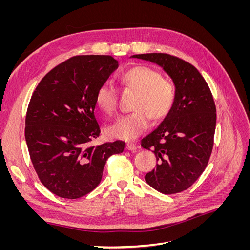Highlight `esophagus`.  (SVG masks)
<instances>
[{
	"mask_svg": "<svg viewBox=\"0 0 250 250\" xmlns=\"http://www.w3.org/2000/svg\"><path fill=\"white\" fill-rule=\"evenodd\" d=\"M126 149L129 150V151H134L135 149H137V145L133 143H127L126 144Z\"/></svg>",
	"mask_w": 250,
	"mask_h": 250,
	"instance_id": "esophagus-1",
	"label": "esophagus"
}]
</instances>
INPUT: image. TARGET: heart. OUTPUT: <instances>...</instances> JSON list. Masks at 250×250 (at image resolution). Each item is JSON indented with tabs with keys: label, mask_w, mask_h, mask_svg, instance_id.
<instances>
[{
	"label": "heart",
	"mask_w": 250,
	"mask_h": 250,
	"mask_svg": "<svg viewBox=\"0 0 250 250\" xmlns=\"http://www.w3.org/2000/svg\"><path fill=\"white\" fill-rule=\"evenodd\" d=\"M121 83L138 92L132 106L135 111L118 119L107 132L113 139L132 141L147 129L150 118L162 121L169 116L176 101V87L160 71L147 65L127 70L121 76ZM95 102L105 115H113L118 106L116 88L107 82L103 83L97 89Z\"/></svg>",
	"instance_id": "b5f03b06"
}]
</instances>
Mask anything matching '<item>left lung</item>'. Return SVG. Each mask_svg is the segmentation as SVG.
Instances as JSON below:
<instances>
[{"label":"left lung","instance_id":"obj_1","mask_svg":"<svg viewBox=\"0 0 250 250\" xmlns=\"http://www.w3.org/2000/svg\"><path fill=\"white\" fill-rule=\"evenodd\" d=\"M162 66L176 87V101L169 116L142 140L152 149L156 168L146 183L163 194L190 188L207 168L214 146L216 105L202 75L194 65L165 53L132 55Z\"/></svg>","mask_w":250,"mask_h":250}]
</instances>
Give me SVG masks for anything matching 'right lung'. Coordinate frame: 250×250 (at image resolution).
<instances>
[{"label": "right lung", "mask_w": 250, "mask_h": 250, "mask_svg": "<svg viewBox=\"0 0 250 250\" xmlns=\"http://www.w3.org/2000/svg\"><path fill=\"white\" fill-rule=\"evenodd\" d=\"M109 55H79L51 70L36 86L26 115L25 138L41 183L62 198L76 199L100 184L108 157L125 143L94 146L101 132L95 116L98 87L118 69Z\"/></svg>", "instance_id": "add662e5"}]
</instances>
